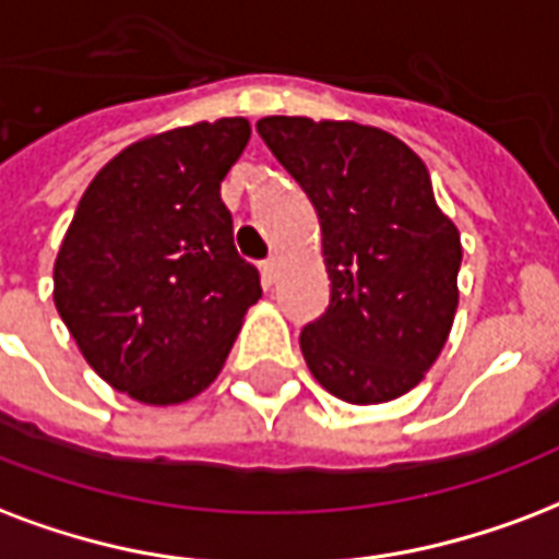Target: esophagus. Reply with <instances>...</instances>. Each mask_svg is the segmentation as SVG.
<instances>
[{
    "label": "esophagus",
    "instance_id": "esophagus-1",
    "mask_svg": "<svg viewBox=\"0 0 559 559\" xmlns=\"http://www.w3.org/2000/svg\"><path fill=\"white\" fill-rule=\"evenodd\" d=\"M278 272H281V261H278V258H275V254L263 261V275H266V281L278 278Z\"/></svg>",
    "mask_w": 559,
    "mask_h": 559
}]
</instances>
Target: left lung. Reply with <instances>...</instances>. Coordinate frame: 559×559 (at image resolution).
I'll return each instance as SVG.
<instances>
[{
  "instance_id": "obj_1",
  "label": "left lung",
  "mask_w": 559,
  "mask_h": 559,
  "mask_svg": "<svg viewBox=\"0 0 559 559\" xmlns=\"http://www.w3.org/2000/svg\"><path fill=\"white\" fill-rule=\"evenodd\" d=\"M258 134L322 225L331 305L298 340L310 374L348 404L411 393L451 334L463 261L428 166L390 131L352 119L263 117Z\"/></svg>"
}]
</instances>
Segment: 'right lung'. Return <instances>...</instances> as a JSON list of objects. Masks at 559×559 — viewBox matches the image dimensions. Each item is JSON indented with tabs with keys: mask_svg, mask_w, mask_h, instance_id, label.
<instances>
[{
	"mask_svg": "<svg viewBox=\"0 0 559 559\" xmlns=\"http://www.w3.org/2000/svg\"><path fill=\"white\" fill-rule=\"evenodd\" d=\"M249 119L160 131L102 166L55 258V308L102 381L143 404L207 390L261 298L219 187Z\"/></svg>",
	"mask_w": 559,
	"mask_h": 559,
	"instance_id": "obj_1",
	"label": "right lung"
}]
</instances>
